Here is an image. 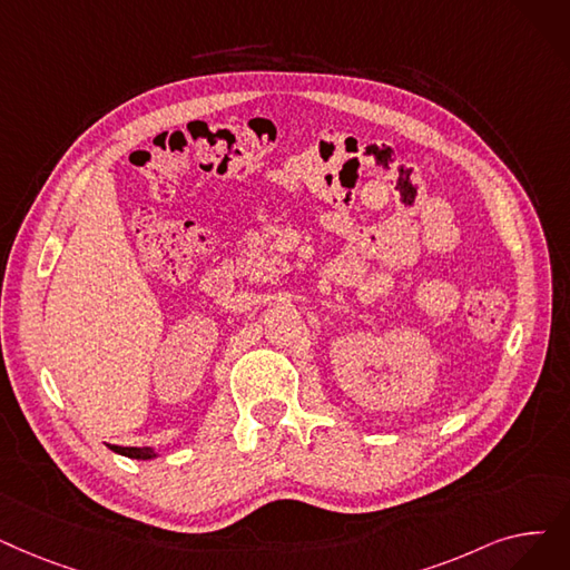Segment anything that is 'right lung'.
Returning a JSON list of instances; mask_svg holds the SVG:
<instances>
[{
    "label": "right lung",
    "mask_w": 570,
    "mask_h": 570,
    "mask_svg": "<svg viewBox=\"0 0 570 570\" xmlns=\"http://www.w3.org/2000/svg\"><path fill=\"white\" fill-rule=\"evenodd\" d=\"M111 450L122 456H128V459H141V461L158 456L156 450H151V448H116V444H111Z\"/></svg>",
    "instance_id": "1"
}]
</instances>
